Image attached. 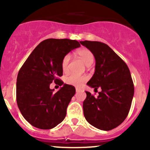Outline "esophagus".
I'll use <instances>...</instances> for the list:
<instances>
[{
  "mask_svg": "<svg viewBox=\"0 0 150 150\" xmlns=\"http://www.w3.org/2000/svg\"><path fill=\"white\" fill-rule=\"evenodd\" d=\"M75 90H76V92H79L80 91V89H78V88H76V89H75Z\"/></svg>",
  "mask_w": 150,
  "mask_h": 150,
  "instance_id": "obj_1",
  "label": "esophagus"
}]
</instances>
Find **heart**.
I'll list each match as a JSON object with an SVG mask.
<instances>
[{"label":"heart","instance_id":"b5f03b06","mask_svg":"<svg viewBox=\"0 0 150 150\" xmlns=\"http://www.w3.org/2000/svg\"><path fill=\"white\" fill-rule=\"evenodd\" d=\"M77 55L79 58L82 59V61L87 66H90L94 62V55L90 50L85 49V48L79 49L77 51ZM70 61V56L69 54L65 55L62 60L61 68L63 73H67L68 71V65H69ZM87 80V77L85 75H78L77 74L72 73L65 78V82L68 85L80 87Z\"/></svg>","mask_w":150,"mask_h":150}]
</instances>
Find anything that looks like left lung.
Listing matches in <instances>:
<instances>
[{
    "label": "left lung",
    "mask_w": 150,
    "mask_h": 150,
    "mask_svg": "<svg viewBox=\"0 0 150 150\" xmlns=\"http://www.w3.org/2000/svg\"><path fill=\"white\" fill-rule=\"evenodd\" d=\"M80 44L92 51L95 72L87 85L101 91L94 97L86 92L84 116L89 124L110 130L121 124L128 116L134 95V85L128 65L107 44L84 41Z\"/></svg>",
    "instance_id": "1"
}]
</instances>
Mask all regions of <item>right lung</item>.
Returning <instances> with one entry per match:
<instances>
[{"instance_id":"obj_1","label":"right lung","mask_w":150,"mask_h":150,"mask_svg":"<svg viewBox=\"0 0 150 150\" xmlns=\"http://www.w3.org/2000/svg\"><path fill=\"white\" fill-rule=\"evenodd\" d=\"M80 46L76 40L49 39L38 45L26 60L17 77L16 98L24 118L34 127L49 130L61 123L75 94V87L63 84L62 60ZM53 81L64 85L56 93L50 89Z\"/></svg>"}]
</instances>
